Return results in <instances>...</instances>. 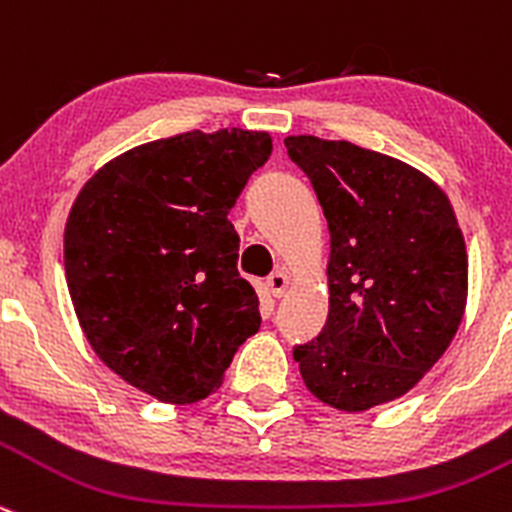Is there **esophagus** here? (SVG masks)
Returning <instances> with one entry per match:
<instances>
[{
    "instance_id": "1",
    "label": "esophagus",
    "mask_w": 512,
    "mask_h": 512,
    "mask_svg": "<svg viewBox=\"0 0 512 512\" xmlns=\"http://www.w3.org/2000/svg\"><path fill=\"white\" fill-rule=\"evenodd\" d=\"M267 290H270L272 298H283L285 290H288V275L285 272H272L267 278Z\"/></svg>"
}]
</instances>
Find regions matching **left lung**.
Instances as JSON below:
<instances>
[{"label":"left lung","mask_w":512,"mask_h":512,"mask_svg":"<svg viewBox=\"0 0 512 512\" xmlns=\"http://www.w3.org/2000/svg\"><path fill=\"white\" fill-rule=\"evenodd\" d=\"M331 234L328 318L293 348L310 394L366 412L407 394L439 361L465 313L467 252L434 181L348 141L290 136Z\"/></svg>","instance_id":"obj_1"}]
</instances>
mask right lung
Returning a JSON list of instances; mask_svg holds the SVG:
<instances>
[{"instance_id":"right-lung-1","label":"right lung","mask_w":512,"mask_h":512,"mask_svg":"<svg viewBox=\"0 0 512 512\" xmlns=\"http://www.w3.org/2000/svg\"><path fill=\"white\" fill-rule=\"evenodd\" d=\"M267 133L143 143L105 164L65 224V278L85 338L123 381L169 404L207 399L260 328L227 219L267 164Z\"/></svg>"}]
</instances>
